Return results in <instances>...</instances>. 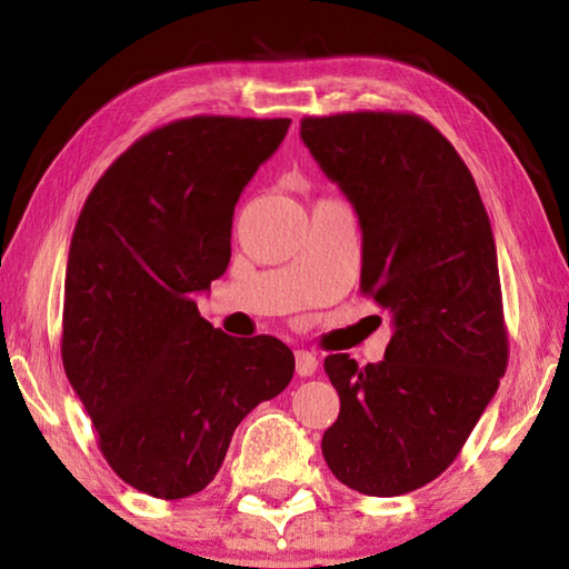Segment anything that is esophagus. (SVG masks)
<instances>
[{
  "label": "esophagus",
  "mask_w": 569,
  "mask_h": 569,
  "mask_svg": "<svg viewBox=\"0 0 569 569\" xmlns=\"http://www.w3.org/2000/svg\"><path fill=\"white\" fill-rule=\"evenodd\" d=\"M319 369V356L311 351H296V371L298 377H313Z\"/></svg>",
  "instance_id": "1"
}]
</instances>
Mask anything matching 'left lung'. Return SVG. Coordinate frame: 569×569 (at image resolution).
Segmentation results:
<instances>
[{
  "label": "left lung",
  "mask_w": 569,
  "mask_h": 569,
  "mask_svg": "<svg viewBox=\"0 0 569 569\" xmlns=\"http://www.w3.org/2000/svg\"><path fill=\"white\" fill-rule=\"evenodd\" d=\"M301 140L361 226V293L391 311L383 361L326 356L341 411L321 449L336 479L399 497L465 447L507 371L492 226L435 124L409 112L303 118Z\"/></svg>",
  "instance_id": "left-lung-1"
}]
</instances>
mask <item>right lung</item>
Here are the masks:
<instances>
[{"mask_svg":"<svg viewBox=\"0 0 569 569\" xmlns=\"http://www.w3.org/2000/svg\"><path fill=\"white\" fill-rule=\"evenodd\" d=\"M288 118L196 114L142 134L77 218L62 363L114 475L158 499L206 489L248 411L281 393L293 351L236 339L198 313L226 273L240 192Z\"/></svg>","mask_w":569,"mask_h":569,"instance_id":"1","label":"right lung"}]
</instances>
